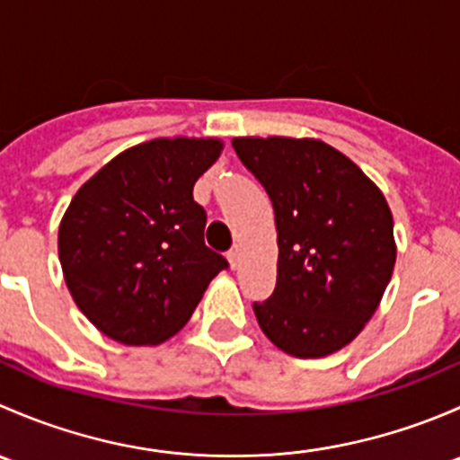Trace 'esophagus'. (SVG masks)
<instances>
[{
    "instance_id": "esophagus-1",
    "label": "esophagus",
    "mask_w": 460,
    "mask_h": 460,
    "mask_svg": "<svg viewBox=\"0 0 460 460\" xmlns=\"http://www.w3.org/2000/svg\"><path fill=\"white\" fill-rule=\"evenodd\" d=\"M229 264H231V269H238L240 267V260H243V252H240V247H234L229 252Z\"/></svg>"
}]
</instances>
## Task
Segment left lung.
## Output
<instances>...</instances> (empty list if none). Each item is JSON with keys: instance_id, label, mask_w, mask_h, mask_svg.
<instances>
[{"instance_id": "left-lung-1", "label": "left lung", "mask_w": 460, "mask_h": 460, "mask_svg": "<svg viewBox=\"0 0 460 460\" xmlns=\"http://www.w3.org/2000/svg\"><path fill=\"white\" fill-rule=\"evenodd\" d=\"M231 144L276 213V289L253 305L260 329L296 358L342 349L372 320L396 264L383 191L316 137L247 136Z\"/></svg>"}]
</instances>
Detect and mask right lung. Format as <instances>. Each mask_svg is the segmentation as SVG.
Here are the masks:
<instances>
[{
    "mask_svg": "<svg viewBox=\"0 0 460 460\" xmlns=\"http://www.w3.org/2000/svg\"><path fill=\"white\" fill-rule=\"evenodd\" d=\"M217 137H155L86 180L59 222L64 282L77 309L122 345L169 341L226 267L204 244L193 184L216 164Z\"/></svg>",
    "mask_w": 460,
    "mask_h": 460,
    "instance_id": "right-lung-1",
    "label": "right lung"
}]
</instances>
